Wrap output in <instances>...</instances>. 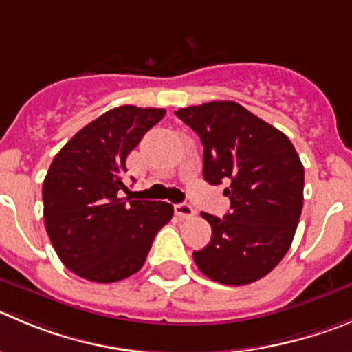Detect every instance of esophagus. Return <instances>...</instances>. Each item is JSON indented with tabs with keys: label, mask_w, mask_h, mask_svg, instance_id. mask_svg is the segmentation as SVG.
I'll return each mask as SVG.
<instances>
[{
	"label": "esophagus",
	"mask_w": 352,
	"mask_h": 352,
	"mask_svg": "<svg viewBox=\"0 0 352 352\" xmlns=\"http://www.w3.org/2000/svg\"><path fill=\"white\" fill-rule=\"evenodd\" d=\"M175 215L180 217V219H192L195 208L189 203H180V205H175Z\"/></svg>",
	"instance_id": "esophagus-1"
}]
</instances>
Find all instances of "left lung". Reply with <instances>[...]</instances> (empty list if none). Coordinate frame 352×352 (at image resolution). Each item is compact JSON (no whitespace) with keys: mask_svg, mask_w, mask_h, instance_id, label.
<instances>
[{"mask_svg":"<svg viewBox=\"0 0 352 352\" xmlns=\"http://www.w3.org/2000/svg\"><path fill=\"white\" fill-rule=\"evenodd\" d=\"M177 118L203 144V177L229 184L231 212L201 213L212 239L192 252L196 265L222 285L254 283L272 271L290 248L304 203V166L283 131L231 100L184 107Z\"/></svg>","mask_w":352,"mask_h":352,"instance_id":"left-lung-1","label":"left lung"}]
</instances>
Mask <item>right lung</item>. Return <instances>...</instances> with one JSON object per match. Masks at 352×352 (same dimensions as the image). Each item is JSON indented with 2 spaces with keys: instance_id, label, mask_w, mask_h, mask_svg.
I'll use <instances>...</instances> for the list:
<instances>
[{
  "instance_id": "obj_1",
  "label": "right lung",
  "mask_w": 352,
  "mask_h": 352,
  "mask_svg": "<svg viewBox=\"0 0 352 352\" xmlns=\"http://www.w3.org/2000/svg\"><path fill=\"white\" fill-rule=\"evenodd\" d=\"M163 116L156 107H114L52 161L43 182L45 228L62 264L85 280L114 283L135 274L173 217L170 203L120 198L128 154Z\"/></svg>"
}]
</instances>
